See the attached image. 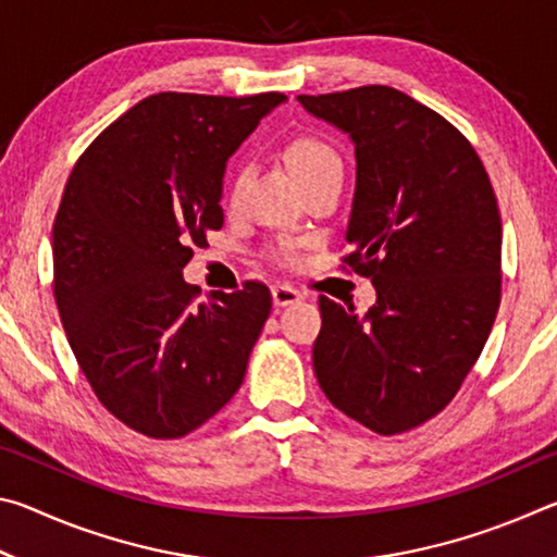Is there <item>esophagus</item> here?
Masks as SVG:
<instances>
[{"instance_id":"esophagus-1","label":"esophagus","mask_w":557,"mask_h":557,"mask_svg":"<svg viewBox=\"0 0 557 557\" xmlns=\"http://www.w3.org/2000/svg\"><path fill=\"white\" fill-rule=\"evenodd\" d=\"M299 299H301V292L297 287L287 285V282H277V285H272V301H275L277 307L295 305Z\"/></svg>"}]
</instances>
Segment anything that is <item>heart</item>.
<instances>
[{"mask_svg":"<svg viewBox=\"0 0 557 557\" xmlns=\"http://www.w3.org/2000/svg\"><path fill=\"white\" fill-rule=\"evenodd\" d=\"M282 159L289 166L292 176L297 178L305 188L307 184L317 182V178L329 176V174H342L344 176V159L338 154V149L329 143V139L319 137V135H309V132H301V135L289 137L285 145H282ZM245 182H248V172L245 169H235L228 184V209H235L240 201V194L245 188ZM275 258L280 262L287 260V248L275 250Z\"/></svg>","mask_w":557,"mask_h":557,"instance_id":"b5f03b06","label":"heart"}]
</instances>
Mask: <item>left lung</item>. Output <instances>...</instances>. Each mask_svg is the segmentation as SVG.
<instances>
[{
	"instance_id": "obj_1",
	"label": "left lung",
	"mask_w": 557,
	"mask_h": 557,
	"mask_svg": "<svg viewBox=\"0 0 557 557\" xmlns=\"http://www.w3.org/2000/svg\"><path fill=\"white\" fill-rule=\"evenodd\" d=\"M351 135L356 194L344 268L375 305L319 297L314 373L334 408L379 435L435 418L465 383L502 301V215L469 139L388 86L297 98Z\"/></svg>"
}]
</instances>
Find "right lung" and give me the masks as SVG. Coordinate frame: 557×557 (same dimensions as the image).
<instances>
[{
    "mask_svg": "<svg viewBox=\"0 0 557 557\" xmlns=\"http://www.w3.org/2000/svg\"><path fill=\"white\" fill-rule=\"evenodd\" d=\"M285 100L157 92L92 139L53 221V297L98 400L139 435L184 437L240 388L272 297L199 289L182 270L221 231L223 169Z\"/></svg>",
    "mask_w": 557,
    "mask_h": 557,
    "instance_id": "right-lung-1",
    "label": "right lung"
}]
</instances>
